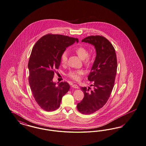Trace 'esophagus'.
I'll return each instance as SVG.
<instances>
[{
  "label": "esophagus",
  "mask_w": 146,
  "mask_h": 146,
  "mask_svg": "<svg viewBox=\"0 0 146 146\" xmlns=\"http://www.w3.org/2000/svg\"><path fill=\"white\" fill-rule=\"evenodd\" d=\"M72 87L73 88H77V89L79 88V86L77 85H76V84L73 85L72 86Z\"/></svg>",
  "instance_id": "34e87169"
}]
</instances>
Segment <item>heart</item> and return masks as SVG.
<instances>
[{
    "label": "heart",
    "instance_id": "1",
    "mask_svg": "<svg viewBox=\"0 0 146 146\" xmlns=\"http://www.w3.org/2000/svg\"><path fill=\"white\" fill-rule=\"evenodd\" d=\"M74 52L81 59L83 60L84 64L86 66L88 67L91 65V62L92 61V56L91 54H88V50L86 47L83 46H79L76 48ZM67 52L65 51L61 55V63L62 65H65L67 62ZM83 74V70H73L70 71L68 73L67 76L70 78L74 80L78 81L80 79L81 76Z\"/></svg>",
    "mask_w": 146,
    "mask_h": 146
}]
</instances>
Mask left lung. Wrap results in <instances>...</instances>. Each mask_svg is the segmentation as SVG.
Here are the masks:
<instances>
[{
  "label": "left lung",
  "instance_id": "1",
  "mask_svg": "<svg viewBox=\"0 0 146 146\" xmlns=\"http://www.w3.org/2000/svg\"><path fill=\"white\" fill-rule=\"evenodd\" d=\"M81 41L94 46L96 53V59L88 76V80L92 83L91 86H93V90L90 91V87H81L84 97L77 105L80 113L91 114L104 106L111 96L116 74L117 59L113 46L103 36L91 35Z\"/></svg>",
  "mask_w": 146,
  "mask_h": 146
}]
</instances>
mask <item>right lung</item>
I'll return each mask as SVG.
<instances>
[{
  "mask_svg": "<svg viewBox=\"0 0 146 146\" xmlns=\"http://www.w3.org/2000/svg\"><path fill=\"white\" fill-rule=\"evenodd\" d=\"M78 41L68 36L48 34L38 40L33 47L28 64L29 84L36 103L45 111L57 110L62 96L70 90L67 82L56 86L53 78L60 64L62 53Z\"/></svg>",
  "mask_w": 146,
  "mask_h": 146,
  "instance_id": "obj_1",
  "label": "right lung"
}]
</instances>
